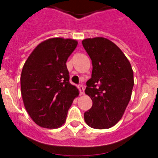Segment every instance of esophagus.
<instances>
[{
  "label": "esophagus",
  "instance_id": "34e87169",
  "mask_svg": "<svg viewBox=\"0 0 158 158\" xmlns=\"http://www.w3.org/2000/svg\"><path fill=\"white\" fill-rule=\"evenodd\" d=\"M78 88H79V94H80L81 95H84V88H83V86H82V85H79V86H78Z\"/></svg>",
  "mask_w": 158,
  "mask_h": 158
}]
</instances>
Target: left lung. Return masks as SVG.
I'll return each mask as SVG.
<instances>
[{"label":"left lung","instance_id":"obj_1","mask_svg":"<svg viewBox=\"0 0 158 158\" xmlns=\"http://www.w3.org/2000/svg\"><path fill=\"white\" fill-rule=\"evenodd\" d=\"M82 43L92 63L85 90L92 106L84 119L92 128H111L121 120L131 97L133 70L123 52L109 40L88 38Z\"/></svg>","mask_w":158,"mask_h":158}]
</instances>
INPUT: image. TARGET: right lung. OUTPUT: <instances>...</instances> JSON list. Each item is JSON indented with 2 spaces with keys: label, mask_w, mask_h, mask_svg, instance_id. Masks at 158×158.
<instances>
[{
  "label": "right lung",
  "mask_w": 158,
  "mask_h": 158,
  "mask_svg": "<svg viewBox=\"0 0 158 158\" xmlns=\"http://www.w3.org/2000/svg\"><path fill=\"white\" fill-rule=\"evenodd\" d=\"M77 44L76 40L50 38L37 45L23 65L20 76L23 105L42 128L61 127L79 95L78 89L69 82L66 64Z\"/></svg>",
  "instance_id": "right-lung-1"
}]
</instances>
